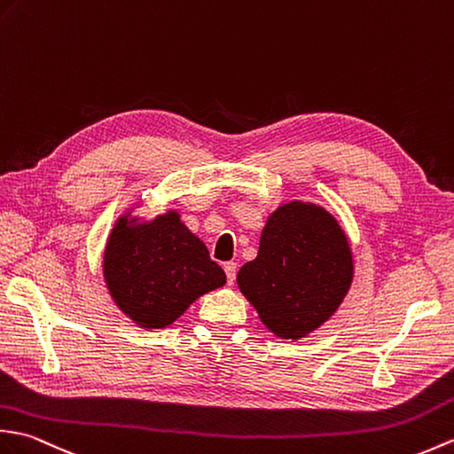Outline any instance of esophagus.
Masks as SVG:
<instances>
[{"mask_svg": "<svg viewBox=\"0 0 454 454\" xmlns=\"http://www.w3.org/2000/svg\"><path fill=\"white\" fill-rule=\"evenodd\" d=\"M224 270H226V280H228V284H234L236 272H238V265H236V262H234V261L224 262Z\"/></svg>", "mask_w": 454, "mask_h": 454, "instance_id": "esophagus-1", "label": "esophagus"}]
</instances>
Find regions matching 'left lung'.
Here are the masks:
<instances>
[{
	"instance_id": "left-lung-1",
	"label": "left lung",
	"mask_w": 454,
	"mask_h": 454,
	"mask_svg": "<svg viewBox=\"0 0 454 454\" xmlns=\"http://www.w3.org/2000/svg\"><path fill=\"white\" fill-rule=\"evenodd\" d=\"M236 280L272 334L305 339L333 317L352 286L350 241L325 207L284 203L267 218L257 257Z\"/></svg>"
}]
</instances>
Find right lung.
Wrapping results in <instances>:
<instances>
[{"mask_svg":"<svg viewBox=\"0 0 454 454\" xmlns=\"http://www.w3.org/2000/svg\"><path fill=\"white\" fill-rule=\"evenodd\" d=\"M133 208L115 220L108 236L104 282L137 326L166 329L197 298L224 286L226 275L177 210L146 220L133 216Z\"/></svg>","mask_w":454,"mask_h":454,"instance_id":"add662e5","label":"right lung"}]
</instances>
